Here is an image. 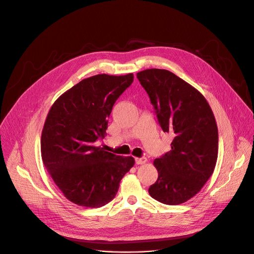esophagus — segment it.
Returning <instances> with one entry per match:
<instances>
[{"label":"esophagus","instance_id":"obj_1","mask_svg":"<svg viewBox=\"0 0 254 254\" xmlns=\"http://www.w3.org/2000/svg\"><path fill=\"white\" fill-rule=\"evenodd\" d=\"M134 160H136V163H137V164H145V163L147 162V158H145V157L136 158Z\"/></svg>","mask_w":254,"mask_h":254}]
</instances>
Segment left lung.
I'll return each instance as SVG.
<instances>
[{"mask_svg":"<svg viewBox=\"0 0 254 254\" xmlns=\"http://www.w3.org/2000/svg\"><path fill=\"white\" fill-rule=\"evenodd\" d=\"M137 77L161 128L175 134L172 150L153 162L158 179L150 186L149 194L164 204L184 203L201 190L214 171L218 132L213 112L203 95L171 71L146 69Z\"/></svg>","mask_w":254,"mask_h":254,"instance_id":"left-lung-1","label":"left lung"}]
</instances>
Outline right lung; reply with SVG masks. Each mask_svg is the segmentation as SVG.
I'll use <instances>...</instances> for the list:
<instances>
[{
  "instance_id": "obj_1",
  "label": "right lung",
  "mask_w": 254,
  "mask_h": 254,
  "mask_svg": "<svg viewBox=\"0 0 254 254\" xmlns=\"http://www.w3.org/2000/svg\"><path fill=\"white\" fill-rule=\"evenodd\" d=\"M132 80V73L84 78L62 94L47 115L42 159L63 195L76 205L107 204L134 164L131 156H118L95 145L105 136L115 101Z\"/></svg>"
}]
</instances>
